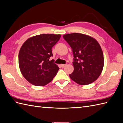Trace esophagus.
Returning a JSON list of instances; mask_svg holds the SVG:
<instances>
[{
    "label": "esophagus",
    "instance_id": "obj_1",
    "mask_svg": "<svg viewBox=\"0 0 123 123\" xmlns=\"http://www.w3.org/2000/svg\"><path fill=\"white\" fill-rule=\"evenodd\" d=\"M66 66V64H61V67H62V68H64V67H65Z\"/></svg>",
    "mask_w": 123,
    "mask_h": 123
}]
</instances>
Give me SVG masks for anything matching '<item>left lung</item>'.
Returning a JSON list of instances; mask_svg holds the SVG:
<instances>
[{"mask_svg":"<svg viewBox=\"0 0 123 123\" xmlns=\"http://www.w3.org/2000/svg\"><path fill=\"white\" fill-rule=\"evenodd\" d=\"M74 55V70L70 78L81 85L91 84L102 73L104 65L103 52L94 38L79 33L63 35Z\"/></svg>","mask_w":123,"mask_h":123,"instance_id":"1","label":"left lung"}]
</instances>
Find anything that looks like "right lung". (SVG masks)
<instances>
[{"label":"right lung","instance_id":"obj_1","mask_svg":"<svg viewBox=\"0 0 123 123\" xmlns=\"http://www.w3.org/2000/svg\"><path fill=\"white\" fill-rule=\"evenodd\" d=\"M61 35L41 34L26 40L18 53L20 71L26 80L33 85L43 86L50 82L56 76L59 67L49 61L52 49Z\"/></svg>","mask_w":123,"mask_h":123}]
</instances>
